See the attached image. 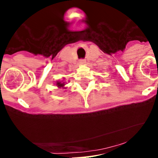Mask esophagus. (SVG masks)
<instances>
[{
	"mask_svg": "<svg viewBox=\"0 0 158 158\" xmlns=\"http://www.w3.org/2000/svg\"><path fill=\"white\" fill-rule=\"evenodd\" d=\"M79 62H80V64H84L85 63V60H84V59H81Z\"/></svg>",
	"mask_w": 158,
	"mask_h": 158,
	"instance_id": "1",
	"label": "esophagus"
}]
</instances>
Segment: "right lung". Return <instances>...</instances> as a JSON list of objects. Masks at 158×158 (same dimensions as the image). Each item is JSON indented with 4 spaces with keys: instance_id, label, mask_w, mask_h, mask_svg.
Returning a JSON list of instances; mask_svg holds the SVG:
<instances>
[{
    "instance_id": "obj_1",
    "label": "right lung",
    "mask_w": 158,
    "mask_h": 158,
    "mask_svg": "<svg viewBox=\"0 0 158 158\" xmlns=\"http://www.w3.org/2000/svg\"><path fill=\"white\" fill-rule=\"evenodd\" d=\"M56 85H57V86L59 87V88L66 89V87H65V82H64L63 80L56 81Z\"/></svg>"
}]
</instances>
